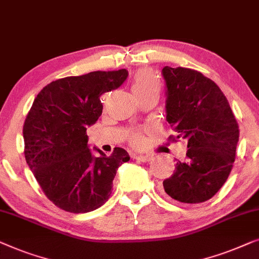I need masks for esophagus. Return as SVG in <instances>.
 I'll return each instance as SVG.
<instances>
[{
  "instance_id": "esophagus-1",
  "label": "esophagus",
  "mask_w": 259,
  "mask_h": 259,
  "mask_svg": "<svg viewBox=\"0 0 259 259\" xmlns=\"http://www.w3.org/2000/svg\"><path fill=\"white\" fill-rule=\"evenodd\" d=\"M135 159H137V161L140 162H149L151 159L150 156L148 155H138V156H134Z\"/></svg>"
}]
</instances>
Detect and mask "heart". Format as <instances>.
Instances as JSON below:
<instances>
[{"instance_id": "heart-1", "label": "heart", "mask_w": 259, "mask_h": 259, "mask_svg": "<svg viewBox=\"0 0 259 259\" xmlns=\"http://www.w3.org/2000/svg\"><path fill=\"white\" fill-rule=\"evenodd\" d=\"M131 89L138 98L148 96L152 94H159L161 92V83L154 71L149 69H141L134 75L131 81ZM129 142L131 147L142 149L147 144V138L141 131H135L130 135Z\"/></svg>"}]
</instances>
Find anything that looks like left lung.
<instances>
[{
    "mask_svg": "<svg viewBox=\"0 0 259 259\" xmlns=\"http://www.w3.org/2000/svg\"><path fill=\"white\" fill-rule=\"evenodd\" d=\"M166 121L176 137L188 141L187 161L177 159L163 181L167 196L181 203H202L227 182L236 158L239 129L230 104L216 83L189 68H163Z\"/></svg>",
    "mask_w": 259,
    "mask_h": 259,
    "instance_id": "8db88e82",
    "label": "left lung"
}]
</instances>
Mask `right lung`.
<instances>
[{
	"label": "right lung",
	"instance_id": "add662e5",
	"mask_svg": "<svg viewBox=\"0 0 259 259\" xmlns=\"http://www.w3.org/2000/svg\"><path fill=\"white\" fill-rule=\"evenodd\" d=\"M128 70L92 71L46 85L34 100L23 125L24 156L47 198L72 213L96 210L111 195L118 166L130 157L115 148L94 157L87 126L102 115L101 96L118 88Z\"/></svg>",
	"mask_w": 259,
	"mask_h": 259
}]
</instances>
